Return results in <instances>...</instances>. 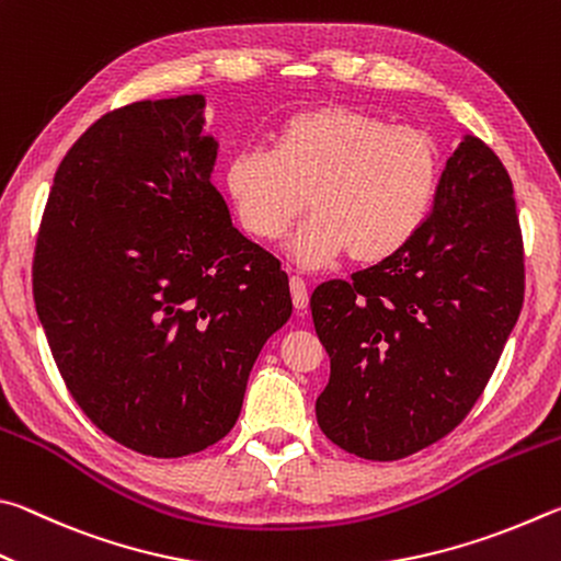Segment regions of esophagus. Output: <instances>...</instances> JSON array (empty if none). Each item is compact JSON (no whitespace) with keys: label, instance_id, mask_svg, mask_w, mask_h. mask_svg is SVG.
Returning <instances> with one entry per match:
<instances>
[{"label":"esophagus","instance_id":"obj_1","mask_svg":"<svg viewBox=\"0 0 561 561\" xmlns=\"http://www.w3.org/2000/svg\"><path fill=\"white\" fill-rule=\"evenodd\" d=\"M290 298H293V308H296L298 312L308 308V302H310L308 286H306V280L298 278V275H293L290 278Z\"/></svg>","mask_w":561,"mask_h":561}]
</instances>
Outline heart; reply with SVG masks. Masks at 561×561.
<instances>
[{"instance_id":"b5f03b06","label":"heart","mask_w":561,"mask_h":561,"mask_svg":"<svg viewBox=\"0 0 561 561\" xmlns=\"http://www.w3.org/2000/svg\"><path fill=\"white\" fill-rule=\"evenodd\" d=\"M438 182L434 137L350 105L288 117L275 152L243 150L226 170L241 224L263 241L280 239L310 199L316 216L288 243L306 271L347 251L357 263L404 251L428 221Z\"/></svg>"}]
</instances>
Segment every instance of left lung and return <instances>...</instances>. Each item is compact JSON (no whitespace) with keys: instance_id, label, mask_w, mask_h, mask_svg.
<instances>
[{"instance_id":"1","label":"left lung","mask_w":561,"mask_h":561,"mask_svg":"<svg viewBox=\"0 0 561 561\" xmlns=\"http://www.w3.org/2000/svg\"><path fill=\"white\" fill-rule=\"evenodd\" d=\"M523 259L510 174L483 140L463 135L414 241L312 293L330 357L316 401L322 434L367 460L407 458L450 434L523 310Z\"/></svg>"}]
</instances>
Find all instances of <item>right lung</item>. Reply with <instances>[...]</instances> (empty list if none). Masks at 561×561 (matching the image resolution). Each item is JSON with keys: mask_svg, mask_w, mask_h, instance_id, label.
Here are the masks:
<instances>
[{"mask_svg": "<svg viewBox=\"0 0 561 561\" xmlns=\"http://www.w3.org/2000/svg\"><path fill=\"white\" fill-rule=\"evenodd\" d=\"M202 93L95 121L58 164L34 302L68 391L117 444L180 458L216 444L293 300L280 263L211 184Z\"/></svg>", "mask_w": 561, "mask_h": 561, "instance_id": "1", "label": "right lung"}]
</instances>
